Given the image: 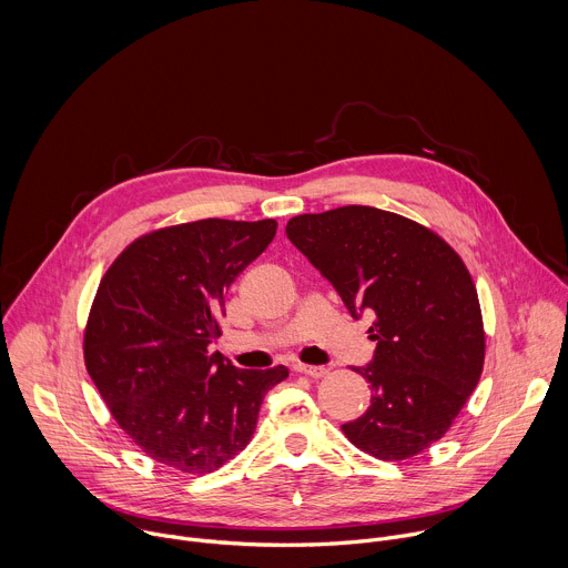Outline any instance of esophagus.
Wrapping results in <instances>:
<instances>
[{
  "label": "esophagus",
  "instance_id": "34e87169",
  "mask_svg": "<svg viewBox=\"0 0 568 568\" xmlns=\"http://www.w3.org/2000/svg\"><path fill=\"white\" fill-rule=\"evenodd\" d=\"M296 373L307 375L312 379H318V377H326L328 375V368L326 366H296Z\"/></svg>",
  "mask_w": 568,
  "mask_h": 568
}]
</instances>
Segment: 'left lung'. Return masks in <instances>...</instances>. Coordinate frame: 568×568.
<instances>
[{"instance_id":"obj_1","label":"left lung","mask_w":568,"mask_h":568,"mask_svg":"<svg viewBox=\"0 0 568 568\" xmlns=\"http://www.w3.org/2000/svg\"><path fill=\"white\" fill-rule=\"evenodd\" d=\"M285 233L353 318L375 316L373 359L353 368L371 384V407L342 425L346 438L379 460L440 440L485 357L476 287L458 254L427 226L373 206L296 215Z\"/></svg>"}]
</instances>
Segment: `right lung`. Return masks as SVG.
I'll use <instances>...</instances> for the list:
<instances>
[{"mask_svg": "<svg viewBox=\"0 0 568 568\" xmlns=\"http://www.w3.org/2000/svg\"><path fill=\"white\" fill-rule=\"evenodd\" d=\"M274 220H197L152 231L105 272L85 331V366L119 427L186 474L247 447L265 393L290 371H242L209 346L224 292L276 235Z\"/></svg>", "mask_w": 568, "mask_h": 568, "instance_id": "1", "label": "right lung"}]
</instances>
